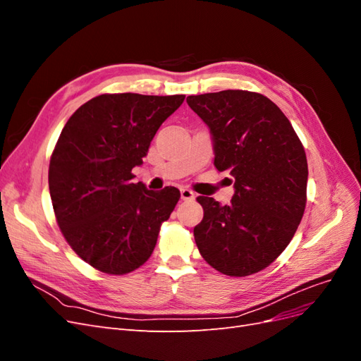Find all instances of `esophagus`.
Wrapping results in <instances>:
<instances>
[{"label": "esophagus", "mask_w": 361, "mask_h": 361, "mask_svg": "<svg viewBox=\"0 0 361 361\" xmlns=\"http://www.w3.org/2000/svg\"><path fill=\"white\" fill-rule=\"evenodd\" d=\"M180 197H182V200H192L195 197V194L188 188H182L180 190Z\"/></svg>", "instance_id": "esophagus-1"}]
</instances>
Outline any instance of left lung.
Returning <instances> with one entry per match:
<instances>
[{"label":"left lung","mask_w":361,"mask_h":361,"mask_svg":"<svg viewBox=\"0 0 361 361\" xmlns=\"http://www.w3.org/2000/svg\"><path fill=\"white\" fill-rule=\"evenodd\" d=\"M187 102L211 129L216 170L235 179L231 204L197 197L204 215L194 227L195 244L221 274H256L283 253L302 218L309 176L302 143L260 93L223 90Z\"/></svg>","instance_id":"obj_1"}]
</instances>
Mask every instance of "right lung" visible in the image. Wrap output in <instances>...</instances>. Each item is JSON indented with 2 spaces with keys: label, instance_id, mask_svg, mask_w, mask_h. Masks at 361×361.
<instances>
[{
  "label": "right lung",
  "instance_id": "add662e5",
  "mask_svg": "<svg viewBox=\"0 0 361 361\" xmlns=\"http://www.w3.org/2000/svg\"><path fill=\"white\" fill-rule=\"evenodd\" d=\"M185 94L105 93L81 105L52 150L49 194L60 231L94 269L123 276L150 257L180 192L134 183L150 141Z\"/></svg>",
  "mask_w": 361,
  "mask_h": 361
}]
</instances>
